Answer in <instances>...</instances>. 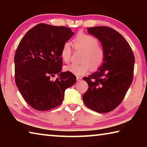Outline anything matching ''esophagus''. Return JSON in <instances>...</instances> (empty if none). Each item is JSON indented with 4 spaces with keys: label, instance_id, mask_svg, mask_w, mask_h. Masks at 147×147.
<instances>
[{
    "label": "esophagus",
    "instance_id": "1",
    "mask_svg": "<svg viewBox=\"0 0 147 147\" xmlns=\"http://www.w3.org/2000/svg\"><path fill=\"white\" fill-rule=\"evenodd\" d=\"M82 79V78L81 76H77V77H76V80L78 81V82H80V81Z\"/></svg>",
    "mask_w": 147,
    "mask_h": 147
}]
</instances>
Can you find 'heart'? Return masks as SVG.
Returning a JSON list of instances; mask_svg holds the SVG:
<instances>
[{
  "instance_id": "heart-1",
  "label": "heart",
  "mask_w": 147,
  "mask_h": 147,
  "mask_svg": "<svg viewBox=\"0 0 147 147\" xmlns=\"http://www.w3.org/2000/svg\"><path fill=\"white\" fill-rule=\"evenodd\" d=\"M72 43L75 51H83L81 56L82 63H73L66 66L67 71L76 76H82L88 73L90 69L96 70L104 63L106 57L105 50L99 45L98 39L95 37L89 34L79 33L73 39ZM72 53L73 51L71 44L66 42L63 45L60 51L62 60L65 63H69L71 59Z\"/></svg>"
}]
</instances>
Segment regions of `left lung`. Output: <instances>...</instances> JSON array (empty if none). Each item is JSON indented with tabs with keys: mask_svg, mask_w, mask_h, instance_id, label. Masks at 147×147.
I'll use <instances>...</instances> for the list:
<instances>
[{
	"mask_svg": "<svg viewBox=\"0 0 147 147\" xmlns=\"http://www.w3.org/2000/svg\"><path fill=\"white\" fill-rule=\"evenodd\" d=\"M88 32L101 42L106 57L98 71L83 78L89 86L83 101L92 110L108 113L121 103L132 82L135 58L130 45L115 30L95 26Z\"/></svg>",
	"mask_w": 147,
	"mask_h": 147,
	"instance_id": "obj_1",
	"label": "left lung"
}]
</instances>
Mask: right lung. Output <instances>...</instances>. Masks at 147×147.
Masks as SVG:
<instances>
[{
    "instance_id": "right-lung-1",
    "label": "right lung",
    "mask_w": 147,
    "mask_h": 147,
    "mask_svg": "<svg viewBox=\"0 0 147 147\" xmlns=\"http://www.w3.org/2000/svg\"><path fill=\"white\" fill-rule=\"evenodd\" d=\"M74 32L66 26L40 23L26 32L14 57L15 80L25 101L38 111L60 105L64 92L76 82L74 74L61 72V49ZM55 74L56 81L50 79Z\"/></svg>"
}]
</instances>
